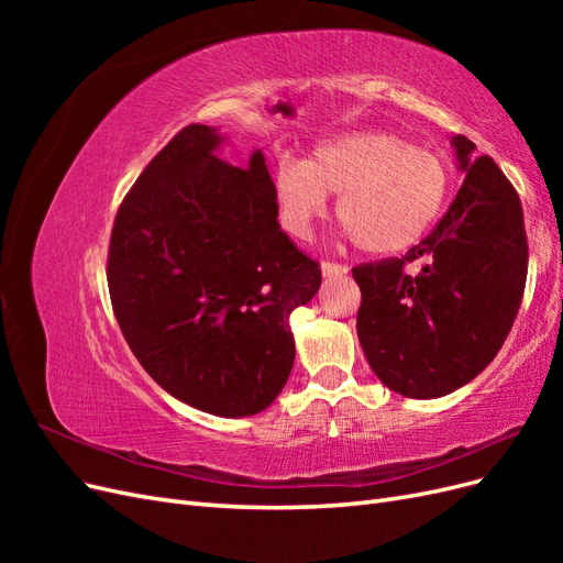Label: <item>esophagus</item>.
Instances as JSON below:
<instances>
[{"mask_svg":"<svg viewBox=\"0 0 563 563\" xmlns=\"http://www.w3.org/2000/svg\"><path fill=\"white\" fill-rule=\"evenodd\" d=\"M347 265H338V263H321V275L323 279H333V277H343L347 275Z\"/></svg>","mask_w":563,"mask_h":563,"instance_id":"34e87169","label":"esophagus"}]
</instances>
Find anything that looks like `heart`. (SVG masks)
Segmentation results:
<instances>
[{
  "instance_id": "heart-1",
  "label": "heart",
  "mask_w": 563,
  "mask_h": 563,
  "mask_svg": "<svg viewBox=\"0 0 563 563\" xmlns=\"http://www.w3.org/2000/svg\"><path fill=\"white\" fill-rule=\"evenodd\" d=\"M338 197V218L364 251L401 253L434 225L449 195L437 152L397 133L350 131L319 143L308 159H286L272 174L282 228L305 240Z\"/></svg>"
}]
</instances>
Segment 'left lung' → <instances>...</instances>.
Listing matches in <instances>:
<instances>
[{
  "mask_svg": "<svg viewBox=\"0 0 563 563\" xmlns=\"http://www.w3.org/2000/svg\"><path fill=\"white\" fill-rule=\"evenodd\" d=\"M451 145L465 183L434 232L404 258L352 269L366 360L385 387L411 399L446 397L479 376L512 329L526 284L519 195L465 135ZM406 262L421 263L416 276L402 272Z\"/></svg>",
  "mask_w": 563,
  "mask_h": 563,
  "instance_id": "1",
  "label": "left lung"
}]
</instances>
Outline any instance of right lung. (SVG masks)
I'll return each instance as SVG.
<instances>
[{
    "label": "right lung",
    "mask_w": 563,
    "mask_h": 563,
    "mask_svg": "<svg viewBox=\"0 0 563 563\" xmlns=\"http://www.w3.org/2000/svg\"><path fill=\"white\" fill-rule=\"evenodd\" d=\"M218 126L190 124L147 164L114 218V317L152 380L220 418L265 411L296 360L291 312L321 272L282 232L263 150L218 159Z\"/></svg>",
    "instance_id": "1"
}]
</instances>
